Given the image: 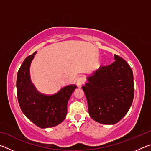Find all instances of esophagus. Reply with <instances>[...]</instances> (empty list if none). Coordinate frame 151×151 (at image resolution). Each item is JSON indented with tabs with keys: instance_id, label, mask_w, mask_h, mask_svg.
Listing matches in <instances>:
<instances>
[{
	"instance_id": "1",
	"label": "esophagus",
	"mask_w": 151,
	"mask_h": 151,
	"mask_svg": "<svg viewBox=\"0 0 151 151\" xmlns=\"http://www.w3.org/2000/svg\"><path fill=\"white\" fill-rule=\"evenodd\" d=\"M85 82V78L83 76H81V77H78L77 79V81H76V85L78 86H81V85L84 84Z\"/></svg>"
}]
</instances>
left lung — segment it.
Returning <instances> with one entry per match:
<instances>
[{
  "instance_id": "1",
  "label": "left lung",
  "mask_w": 151,
  "mask_h": 151,
  "mask_svg": "<svg viewBox=\"0 0 151 151\" xmlns=\"http://www.w3.org/2000/svg\"><path fill=\"white\" fill-rule=\"evenodd\" d=\"M110 65L101 66L87 76L82 88L85 92L88 113L101 124H113L127 113L134 98L133 73L126 61L114 55Z\"/></svg>"
}]
</instances>
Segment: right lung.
<instances>
[{"label": "right lung", "mask_w": 151, "mask_h": 151, "mask_svg": "<svg viewBox=\"0 0 151 151\" xmlns=\"http://www.w3.org/2000/svg\"><path fill=\"white\" fill-rule=\"evenodd\" d=\"M35 54L25 58L18 71V101L24 115L35 124L42 129L53 127L66 118L68 101L76 86L67 85L51 95L37 91L30 81L29 70Z\"/></svg>", "instance_id": "obj_1"}]
</instances>
